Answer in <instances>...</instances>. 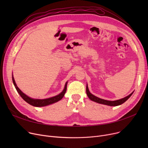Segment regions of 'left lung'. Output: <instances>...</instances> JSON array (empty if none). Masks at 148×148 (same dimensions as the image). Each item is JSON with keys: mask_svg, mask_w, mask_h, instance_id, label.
<instances>
[{"mask_svg": "<svg viewBox=\"0 0 148 148\" xmlns=\"http://www.w3.org/2000/svg\"><path fill=\"white\" fill-rule=\"evenodd\" d=\"M133 92H134V91L132 92L131 94H130L129 95L124 97L122 99H120L115 100V101H108V100H106L104 99L99 98L94 95L93 94H92L89 90L88 84L86 86V94H87L88 97H89V98L90 100L93 101H94V102H96L97 103H99V104H102L110 106H118L121 105L122 104L124 103L132 95V94H133Z\"/></svg>", "mask_w": 148, "mask_h": 148, "instance_id": "obj_1", "label": "left lung"}]
</instances>
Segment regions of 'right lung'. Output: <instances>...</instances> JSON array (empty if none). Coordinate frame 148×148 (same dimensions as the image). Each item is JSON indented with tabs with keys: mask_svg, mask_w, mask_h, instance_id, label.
<instances>
[{
	"mask_svg": "<svg viewBox=\"0 0 148 148\" xmlns=\"http://www.w3.org/2000/svg\"><path fill=\"white\" fill-rule=\"evenodd\" d=\"M12 82H13L14 86H15V89H16L17 91L18 92L19 95L21 96V97L28 104L32 105L33 106H35V107H44V106H49V105H50L51 104L55 103L59 101H60L62 98L64 97V96L65 94L66 90L67 83H68V82H66L65 83L64 90H62V92L61 93H60V94H58V95H56V96L51 97V98H45V99H35V98H32L28 97L25 94H24V93H23L18 88L16 83H15L13 75H12Z\"/></svg>",
	"mask_w": 148,
	"mask_h": 148,
	"instance_id": "obj_1",
	"label": "right lung"
}]
</instances>
